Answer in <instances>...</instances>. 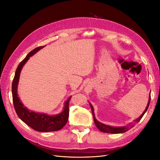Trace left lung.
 I'll list each match as a JSON object with an SVG mask.
<instances>
[{
	"instance_id": "1",
	"label": "left lung",
	"mask_w": 160,
	"mask_h": 160,
	"mask_svg": "<svg viewBox=\"0 0 160 160\" xmlns=\"http://www.w3.org/2000/svg\"><path fill=\"white\" fill-rule=\"evenodd\" d=\"M150 100H151V95L149 94V101L147 107L145 109V111H143V113L141 115V116H139V118H138V119H136L135 120L133 121V122H132L130 124H129L128 125H126V126L124 127H119V128H116V127H111L109 126V125H105L102 123H100L99 122H98V120L95 119V115H94V109L93 106L90 103L91 105V111H92V113H93V119H94V122L95 123V125L97 126L101 132H104V133H124L125 132H127L129 129H130L132 128H133L134 125L136 124L137 123H138L141 119L142 118V117L143 116V115L145 114V113L146 112V111L148 109V107L149 105V103H150Z\"/></svg>"
}]
</instances>
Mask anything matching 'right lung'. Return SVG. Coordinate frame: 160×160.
<instances>
[{
    "mask_svg": "<svg viewBox=\"0 0 160 160\" xmlns=\"http://www.w3.org/2000/svg\"><path fill=\"white\" fill-rule=\"evenodd\" d=\"M44 47L45 46H41L35 48L28 53L25 59L19 63L12 81V94L14 108L19 118L34 130L41 132H49L60 130L66 125L69 118V105L71 97H70L65 103L63 111L60 114L52 116L44 113H35L28 110L25 107H24L17 95V85L19 76H20L21 71L23 65L25 64L30 57Z\"/></svg>",
    "mask_w": 160,
    "mask_h": 160,
    "instance_id": "1",
    "label": "right lung"
}]
</instances>
